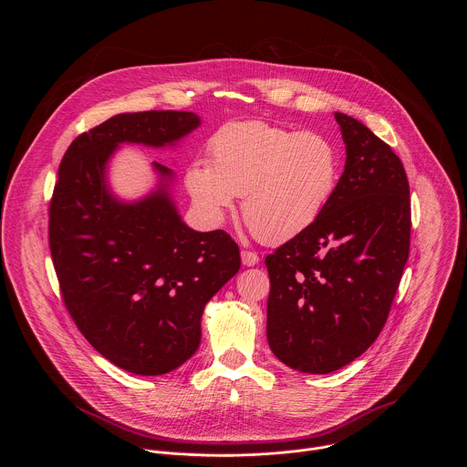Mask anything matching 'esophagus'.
<instances>
[{"instance_id": "esophagus-1", "label": "esophagus", "mask_w": 467, "mask_h": 467, "mask_svg": "<svg viewBox=\"0 0 467 467\" xmlns=\"http://www.w3.org/2000/svg\"><path fill=\"white\" fill-rule=\"evenodd\" d=\"M241 259H243V265L244 266H255L259 263V255L252 250H243L241 252Z\"/></svg>"}]
</instances>
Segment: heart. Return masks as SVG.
<instances>
[{
    "mask_svg": "<svg viewBox=\"0 0 467 467\" xmlns=\"http://www.w3.org/2000/svg\"><path fill=\"white\" fill-rule=\"evenodd\" d=\"M210 165L196 160L185 187L196 208L219 223L243 196V217L265 243L307 232L331 204L339 176L337 145L317 131H291L266 122H232L208 140Z\"/></svg>",
    "mask_w": 467,
    "mask_h": 467,
    "instance_id": "1",
    "label": "heart"
}]
</instances>
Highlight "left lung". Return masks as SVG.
<instances>
[{
  "label": "left lung",
  "mask_w": 467,
  "mask_h": 467,
  "mask_svg": "<svg viewBox=\"0 0 467 467\" xmlns=\"http://www.w3.org/2000/svg\"><path fill=\"white\" fill-rule=\"evenodd\" d=\"M345 171L324 215L266 257L267 343L291 368L327 374L383 331L410 254V185L400 156L334 113Z\"/></svg>",
  "instance_id": "8db88e82"
}]
</instances>
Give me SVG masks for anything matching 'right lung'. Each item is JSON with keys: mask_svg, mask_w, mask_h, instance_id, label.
I'll return each mask as SVG.
<instances>
[{"mask_svg": "<svg viewBox=\"0 0 467 467\" xmlns=\"http://www.w3.org/2000/svg\"><path fill=\"white\" fill-rule=\"evenodd\" d=\"M200 126L189 111L111 117L78 134L65 152L48 208V243L63 302L77 329L117 367L161 376L200 347L206 302L239 271L224 230L194 232L178 215L163 180L138 202H120L104 171L119 143L163 147Z\"/></svg>", "mask_w": 467, "mask_h": 467, "instance_id": "add662e5", "label": "right lung"}]
</instances>
